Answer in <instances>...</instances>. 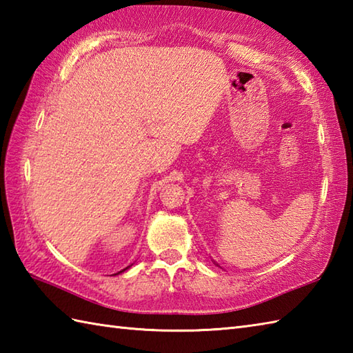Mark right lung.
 <instances>
[{
    "label": "right lung",
    "mask_w": 353,
    "mask_h": 353,
    "mask_svg": "<svg viewBox=\"0 0 353 353\" xmlns=\"http://www.w3.org/2000/svg\"><path fill=\"white\" fill-rule=\"evenodd\" d=\"M127 268H129V267H125L124 270H121V272H125V270H127ZM121 272H119V273H121Z\"/></svg>",
    "instance_id": "right-lung-1"
}]
</instances>
